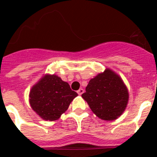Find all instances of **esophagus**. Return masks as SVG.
<instances>
[{
  "instance_id": "34e87169",
  "label": "esophagus",
  "mask_w": 157,
  "mask_h": 157,
  "mask_svg": "<svg viewBox=\"0 0 157 157\" xmlns=\"http://www.w3.org/2000/svg\"><path fill=\"white\" fill-rule=\"evenodd\" d=\"M83 93H84V89L81 88V89H79L78 90H77V94H78L79 95H81Z\"/></svg>"
}]
</instances>
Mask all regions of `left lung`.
<instances>
[{"label": "left lung", "mask_w": 157, "mask_h": 157, "mask_svg": "<svg viewBox=\"0 0 157 157\" xmlns=\"http://www.w3.org/2000/svg\"><path fill=\"white\" fill-rule=\"evenodd\" d=\"M81 97L97 117L104 121H112L124 111L129 94L119 76L107 69L89 81Z\"/></svg>", "instance_id": "8db88e82"}]
</instances>
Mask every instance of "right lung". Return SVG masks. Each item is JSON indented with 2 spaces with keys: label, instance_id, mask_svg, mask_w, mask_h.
I'll return each instance as SVG.
<instances>
[{
  "label": "right lung",
  "instance_id": "add662e5",
  "mask_svg": "<svg viewBox=\"0 0 157 157\" xmlns=\"http://www.w3.org/2000/svg\"><path fill=\"white\" fill-rule=\"evenodd\" d=\"M77 95L60 77L46 75L32 88L29 102L42 119L52 121L61 117Z\"/></svg>",
  "mask_w": 157,
  "mask_h": 157
}]
</instances>
